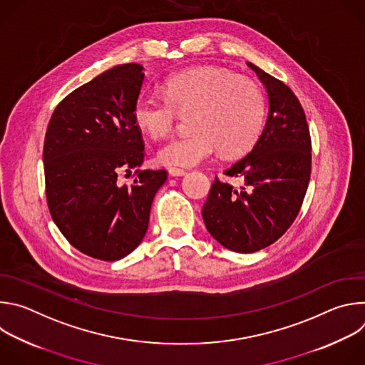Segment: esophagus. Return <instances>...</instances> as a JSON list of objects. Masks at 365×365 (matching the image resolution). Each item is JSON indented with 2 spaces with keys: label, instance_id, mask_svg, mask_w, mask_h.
<instances>
[{
  "label": "esophagus",
  "instance_id": "obj_1",
  "mask_svg": "<svg viewBox=\"0 0 365 365\" xmlns=\"http://www.w3.org/2000/svg\"><path fill=\"white\" fill-rule=\"evenodd\" d=\"M169 175H170L172 178H180V176H185V175H186V172H185L183 169L170 168V169H169Z\"/></svg>",
  "mask_w": 365,
  "mask_h": 365
}]
</instances>
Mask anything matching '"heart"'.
Returning a JSON list of instances; mask_svg holds the SVG:
<instances>
[{
	"instance_id": "heart-1",
	"label": "heart",
	"mask_w": 365,
	"mask_h": 365,
	"mask_svg": "<svg viewBox=\"0 0 365 365\" xmlns=\"http://www.w3.org/2000/svg\"><path fill=\"white\" fill-rule=\"evenodd\" d=\"M166 95L141 93L134 103L135 125L151 138L168 135L178 113L195 110V130L170 138L158 151L166 166L192 168L214 158L247 151L262 134L266 98L259 86L222 69H195L173 75L165 83Z\"/></svg>"
}]
</instances>
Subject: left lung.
<instances>
[{
	"label": "left lung",
	"instance_id": "obj_1",
	"mask_svg": "<svg viewBox=\"0 0 365 365\" xmlns=\"http://www.w3.org/2000/svg\"><path fill=\"white\" fill-rule=\"evenodd\" d=\"M266 88L269 113L252 148L215 179L202 207L205 227L221 245L254 252L277 241L293 224L310 179V135L299 99L282 81L247 62Z\"/></svg>",
	"mask_w": 365,
	"mask_h": 365
}]
</instances>
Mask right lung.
I'll return each mask as SVG.
<instances>
[{"label":"right lung","mask_w":365,"mask_h":365,"mask_svg":"<svg viewBox=\"0 0 365 365\" xmlns=\"http://www.w3.org/2000/svg\"><path fill=\"white\" fill-rule=\"evenodd\" d=\"M144 68L125 63L71 92L51 115L43 147L47 205L81 252L117 262L143 241L166 170H140L144 144L133 108ZM136 170L130 186L118 176Z\"/></svg>","instance_id":"add662e5"}]
</instances>
